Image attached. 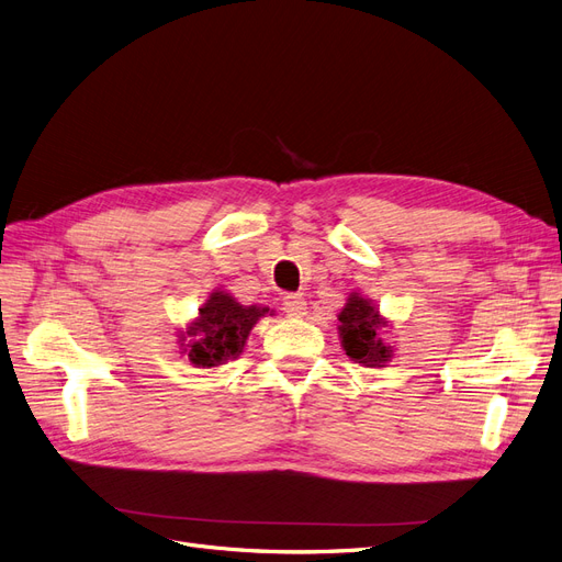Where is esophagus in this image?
Segmentation results:
<instances>
[{
    "mask_svg": "<svg viewBox=\"0 0 562 562\" xmlns=\"http://www.w3.org/2000/svg\"><path fill=\"white\" fill-rule=\"evenodd\" d=\"M282 310L286 313V317L301 319L307 313V303L301 294H289V296L282 299Z\"/></svg>",
    "mask_w": 562,
    "mask_h": 562,
    "instance_id": "esophagus-1",
    "label": "esophagus"
}]
</instances>
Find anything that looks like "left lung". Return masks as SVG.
Listing matches in <instances>:
<instances>
[{
	"label": "left lung",
	"mask_w": 562,
	"mask_h": 562,
	"mask_svg": "<svg viewBox=\"0 0 562 562\" xmlns=\"http://www.w3.org/2000/svg\"><path fill=\"white\" fill-rule=\"evenodd\" d=\"M338 322L342 349L351 361L368 368H384L391 361L393 349L380 338V328L386 326V319L368 299L349 294Z\"/></svg>",
	"instance_id": "1"
}]
</instances>
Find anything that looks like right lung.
<instances>
[{"mask_svg":"<svg viewBox=\"0 0 562 562\" xmlns=\"http://www.w3.org/2000/svg\"><path fill=\"white\" fill-rule=\"evenodd\" d=\"M268 307L240 305L234 296L213 292L199 307V317L180 334L182 351L196 368H217L238 359L252 326Z\"/></svg>","mask_w":562,"mask_h":562,"instance_id":"add662e5","label":"right lung"}]
</instances>
